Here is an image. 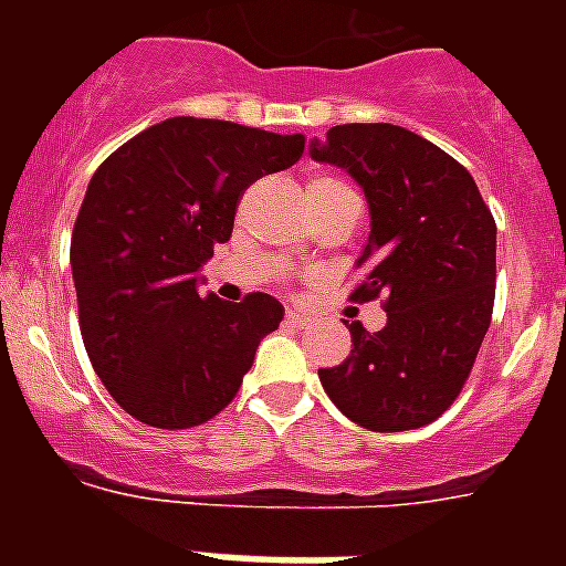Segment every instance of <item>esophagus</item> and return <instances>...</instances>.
<instances>
[{"label": "esophagus", "mask_w": 566, "mask_h": 566, "mask_svg": "<svg viewBox=\"0 0 566 566\" xmlns=\"http://www.w3.org/2000/svg\"><path fill=\"white\" fill-rule=\"evenodd\" d=\"M284 319H287V323H291L293 328H305L311 323L308 317H305V314H302V311H296V308H287V314H284Z\"/></svg>", "instance_id": "obj_1"}]
</instances>
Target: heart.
Masks as SVG:
<instances>
[{
    "instance_id": "1",
    "label": "heart",
    "mask_w": 566,
    "mask_h": 566,
    "mask_svg": "<svg viewBox=\"0 0 566 566\" xmlns=\"http://www.w3.org/2000/svg\"><path fill=\"white\" fill-rule=\"evenodd\" d=\"M344 190H349V188H346L340 179H335V176H314V179H308V185H305V196H308V199L344 193Z\"/></svg>"
}]
</instances>
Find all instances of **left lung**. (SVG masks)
I'll list each match as a JSON object with an SVG mask.
<instances>
[{
	"mask_svg": "<svg viewBox=\"0 0 566 566\" xmlns=\"http://www.w3.org/2000/svg\"><path fill=\"white\" fill-rule=\"evenodd\" d=\"M370 202L353 300L385 296L387 326H349L353 353L319 370L328 399L370 431L429 426L473 370L496 293V222L461 164L390 123H346L311 144Z\"/></svg>",
	"mask_w": 566,
	"mask_h": 566,
	"instance_id": "8db88e82",
	"label": "left lung"
}]
</instances>
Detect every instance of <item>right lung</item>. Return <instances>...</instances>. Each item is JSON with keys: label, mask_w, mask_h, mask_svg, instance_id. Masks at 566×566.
Listing matches in <instances>:
<instances>
[{"label": "right lung", "mask_w": 566, "mask_h": 566, "mask_svg": "<svg viewBox=\"0 0 566 566\" xmlns=\"http://www.w3.org/2000/svg\"><path fill=\"white\" fill-rule=\"evenodd\" d=\"M305 135L226 119L149 126L93 172L75 217L78 326L119 408L155 429L202 426L234 399L282 302L199 293V266L231 238L243 190L287 170Z\"/></svg>", "instance_id": "add662e5"}]
</instances>
